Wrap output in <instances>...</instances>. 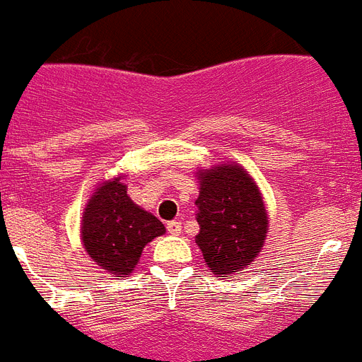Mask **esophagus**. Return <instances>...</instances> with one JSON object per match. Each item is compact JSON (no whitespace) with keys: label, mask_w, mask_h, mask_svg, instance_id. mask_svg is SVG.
I'll return each mask as SVG.
<instances>
[{"label":"esophagus","mask_w":362,"mask_h":362,"mask_svg":"<svg viewBox=\"0 0 362 362\" xmlns=\"http://www.w3.org/2000/svg\"><path fill=\"white\" fill-rule=\"evenodd\" d=\"M167 232L171 233V235H180L182 223H178V221H171V223H167Z\"/></svg>","instance_id":"obj_1"}]
</instances>
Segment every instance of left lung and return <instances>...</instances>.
Masks as SVG:
<instances>
[{"mask_svg":"<svg viewBox=\"0 0 362 362\" xmlns=\"http://www.w3.org/2000/svg\"><path fill=\"white\" fill-rule=\"evenodd\" d=\"M200 232L195 243L217 278L241 274L259 256L269 232V211L256 180L243 165L223 162L197 169Z\"/></svg>","mask_w":362,"mask_h":362,"instance_id":"obj_1","label":"left lung"}]
</instances>
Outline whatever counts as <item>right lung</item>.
Instances as JSON below:
<instances>
[{"mask_svg": "<svg viewBox=\"0 0 362 362\" xmlns=\"http://www.w3.org/2000/svg\"><path fill=\"white\" fill-rule=\"evenodd\" d=\"M121 180L123 175L101 182L81 218L86 254L117 279L132 274L145 245L165 233V226L153 214L132 202Z\"/></svg>", "mask_w": 362, "mask_h": 362, "instance_id": "1", "label": "right lung"}]
</instances>
